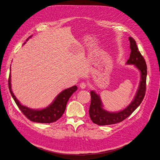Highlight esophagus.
Segmentation results:
<instances>
[{
	"instance_id": "obj_1",
	"label": "esophagus",
	"mask_w": 160,
	"mask_h": 160,
	"mask_svg": "<svg viewBox=\"0 0 160 160\" xmlns=\"http://www.w3.org/2000/svg\"><path fill=\"white\" fill-rule=\"evenodd\" d=\"M86 86H87V84L85 83V82H82V83H80V88H81V89H85L86 88Z\"/></svg>"
}]
</instances>
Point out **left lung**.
Instances as JSON below:
<instances>
[{
    "label": "left lung",
    "instance_id": "1",
    "mask_svg": "<svg viewBox=\"0 0 160 160\" xmlns=\"http://www.w3.org/2000/svg\"><path fill=\"white\" fill-rule=\"evenodd\" d=\"M130 42L131 54L127 61V64H133L141 72V80L139 88L132 102L123 110L110 112L103 109V105L99 95L94 91H91V102L89 108V116L94 123L98 125H107L114 124L122 122L129 116L140 105L145 95L146 79L147 74V67L146 62L138 49L136 41L132 37L129 38Z\"/></svg>",
    "mask_w": 160,
    "mask_h": 160
}]
</instances>
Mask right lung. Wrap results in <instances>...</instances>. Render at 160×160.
Here are the masks:
<instances>
[{"label":"right lung","instance_id":"obj_1","mask_svg":"<svg viewBox=\"0 0 160 160\" xmlns=\"http://www.w3.org/2000/svg\"><path fill=\"white\" fill-rule=\"evenodd\" d=\"M28 40V38L27 40ZM8 86L13 100L23 114H24L26 118L31 122L42 123L55 122L61 118L66 110L68 101L71 96L78 89V88L74 86L63 90L58 94L55 100L48 107L43 109L34 110L22 105L16 98L15 96L12 92V86H11V73L9 74L8 79Z\"/></svg>","mask_w":160,"mask_h":160}]
</instances>
